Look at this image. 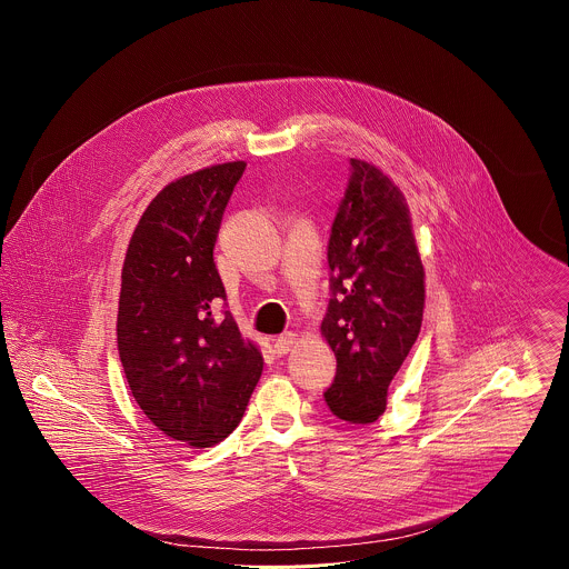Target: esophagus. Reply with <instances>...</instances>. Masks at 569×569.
I'll return each mask as SVG.
<instances>
[{"label":"esophagus","mask_w":569,"mask_h":569,"mask_svg":"<svg viewBox=\"0 0 569 569\" xmlns=\"http://www.w3.org/2000/svg\"><path fill=\"white\" fill-rule=\"evenodd\" d=\"M296 343V332H282L276 341H273V350L278 357H284Z\"/></svg>","instance_id":"34e87169"}]
</instances>
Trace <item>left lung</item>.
Returning <instances> with one entry per match:
<instances>
[{
    "instance_id": "left-lung-1",
    "label": "left lung",
    "mask_w": 569,
    "mask_h": 569,
    "mask_svg": "<svg viewBox=\"0 0 569 569\" xmlns=\"http://www.w3.org/2000/svg\"><path fill=\"white\" fill-rule=\"evenodd\" d=\"M330 300L322 335L337 357L325 392L348 422H375L422 322L425 271L401 190L372 163L350 160L328 239Z\"/></svg>"
}]
</instances>
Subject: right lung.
<instances>
[{"instance_id":"right-lung-1","label":"right lung","mask_w":569,"mask_h":569,"mask_svg":"<svg viewBox=\"0 0 569 569\" xmlns=\"http://www.w3.org/2000/svg\"><path fill=\"white\" fill-rule=\"evenodd\" d=\"M243 170L244 162L219 163L168 183L144 210L122 267L118 352L131 395L168 438L197 449L237 429L262 372L214 264Z\"/></svg>"}]
</instances>
